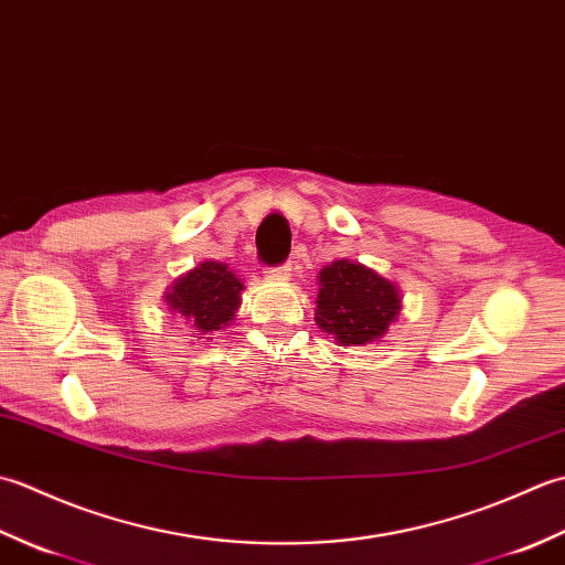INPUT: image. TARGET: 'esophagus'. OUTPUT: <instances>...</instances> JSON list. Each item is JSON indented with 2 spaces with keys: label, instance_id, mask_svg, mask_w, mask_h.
<instances>
[{
  "label": "esophagus",
  "instance_id": "34e87169",
  "mask_svg": "<svg viewBox=\"0 0 565 565\" xmlns=\"http://www.w3.org/2000/svg\"><path fill=\"white\" fill-rule=\"evenodd\" d=\"M291 276V264H281V267H274L267 271V279L271 281H286Z\"/></svg>",
  "mask_w": 565,
  "mask_h": 565
}]
</instances>
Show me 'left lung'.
Masks as SVG:
<instances>
[{"instance_id": "8db88e82", "label": "left lung", "mask_w": 565, "mask_h": 565, "mask_svg": "<svg viewBox=\"0 0 565 565\" xmlns=\"http://www.w3.org/2000/svg\"><path fill=\"white\" fill-rule=\"evenodd\" d=\"M316 322L342 347H359L386 334L401 313L395 284L359 262L338 259L318 274Z\"/></svg>"}]
</instances>
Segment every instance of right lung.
I'll list each match as a JSON object with an SVG mask.
<instances>
[{
    "instance_id": "add662e5",
    "label": "right lung",
    "mask_w": 565,
    "mask_h": 565,
    "mask_svg": "<svg viewBox=\"0 0 565 565\" xmlns=\"http://www.w3.org/2000/svg\"><path fill=\"white\" fill-rule=\"evenodd\" d=\"M243 289V281L227 269V264L201 262L199 267L179 276L164 301L170 310L189 320L196 332L211 334L235 318Z\"/></svg>"
}]
</instances>
